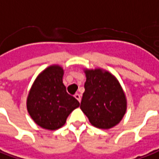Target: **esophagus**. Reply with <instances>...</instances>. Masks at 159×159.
<instances>
[{
	"instance_id": "obj_1",
	"label": "esophagus",
	"mask_w": 159,
	"mask_h": 159,
	"mask_svg": "<svg viewBox=\"0 0 159 159\" xmlns=\"http://www.w3.org/2000/svg\"><path fill=\"white\" fill-rule=\"evenodd\" d=\"M75 98L78 101L81 102V95H80L79 93H76V94L75 95Z\"/></svg>"
}]
</instances>
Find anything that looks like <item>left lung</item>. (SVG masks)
I'll use <instances>...</instances> for the list:
<instances>
[{
    "label": "left lung",
    "mask_w": 159,
    "mask_h": 159,
    "mask_svg": "<svg viewBox=\"0 0 159 159\" xmlns=\"http://www.w3.org/2000/svg\"><path fill=\"white\" fill-rule=\"evenodd\" d=\"M86 82L80 108L98 129L113 128L124 117L127 98L118 79L105 69H84Z\"/></svg>",
    "instance_id": "1"
}]
</instances>
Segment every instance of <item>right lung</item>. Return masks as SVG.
<instances>
[{
    "label": "right lung",
    "mask_w": 159,
    "mask_h": 159,
    "mask_svg": "<svg viewBox=\"0 0 159 159\" xmlns=\"http://www.w3.org/2000/svg\"><path fill=\"white\" fill-rule=\"evenodd\" d=\"M64 70L51 65L37 76L27 97L26 107L31 119L42 129L56 130L80 103L70 96L63 84Z\"/></svg>",
    "instance_id": "obj_1"
}]
</instances>
